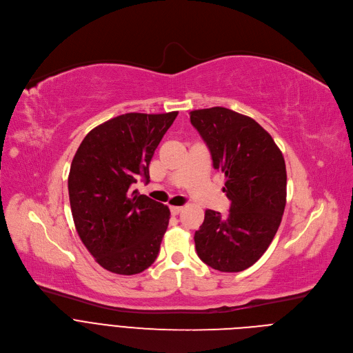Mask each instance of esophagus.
Here are the masks:
<instances>
[{
	"label": "esophagus",
	"mask_w": 353,
	"mask_h": 353,
	"mask_svg": "<svg viewBox=\"0 0 353 353\" xmlns=\"http://www.w3.org/2000/svg\"><path fill=\"white\" fill-rule=\"evenodd\" d=\"M183 211V207H170L172 215H179Z\"/></svg>",
	"instance_id": "34e87169"
}]
</instances>
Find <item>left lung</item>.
Listing matches in <instances>:
<instances>
[{"mask_svg": "<svg viewBox=\"0 0 353 353\" xmlns=\"http://www.w3.org/2000/svg\"><path fill=\"white\" fill-rule=\"evenodd\" d=\"M214 169L225 173L226 216L205 211L194 234L198 257L221 272L253 265L271 244L286 205V166L272 137L251 117L226 108L190 112Z\"/></svg>", "mask_w": 353, "mask_h": 353, "instance_id": "obj_1", "label": "left lung"}]
</instances>
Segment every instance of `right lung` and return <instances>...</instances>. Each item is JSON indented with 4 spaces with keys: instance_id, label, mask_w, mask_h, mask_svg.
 <instances>
[{
    "instance_id": "right-lung-1",
    "label": "right lung",
    "mask_w": 353,
    "mask_h": 353,
    "mask_svg": "<svg viewBox=\"0 0 353 353\" xmlns=\"http://www.w3.org/2000/svg\"><path fill=\"white\" fill-rule=\"evenodd\" d=\"M179 112L127 113L94 127L81 142L68 176L77 232L105 270L134 275L154 264L170 211L131 191L149 181V163Z\"/></svg>"
}]
</instances>
